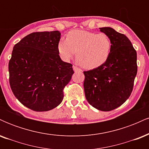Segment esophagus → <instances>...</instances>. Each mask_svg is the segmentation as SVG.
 <instances>
[{
	"label": "esophagus",
	"mask_w": 149,
	"mask_h": 149,
	"mask_svg": "<svg viewBox=\"0 0 149 149\" xmlns=\"http://www.w3.org/2000/svg\"><path fill=\"white\" fill-rule=\"evenodd\" d=\"M73 70H74L75 72H80V71H82V70L76 66H73Z\"/></svg>",
	"instance_id": "1"
}]
</instances>
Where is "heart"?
Here are the masks:
<instances>
[{"label":"heart","instance_id":"obj_1","mask_svg":"<svg viewBox=\"0 0 149 149\" xmlns=\"http://www.w3.org/2000/svg\"><path fill=\"white\" fill-rule=\"evenodd\" d=\"M58 51L61 58L68 61L76 55L85 69H92L104 64L109 59L112 48L110 37L107 33L74 30L61 39Z\"/></svg>","mask_w":149,"mask_h":149}]
</instances>
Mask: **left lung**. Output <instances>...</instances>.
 Wrapping results in <instances>:
<instances>
[{
	"label": "left lung",
	"instance_id": "obj_1",
	"mask_svg": "<svg viewBox=\"0 0 149 149\" xmlns=\"http://www.w3.org/2000/svg\"><path fill=\"white\" fill-rule=\"evenodd\" d=\"M112 42L108 60L102 66L84 71V90L89 104L98 110L110 111L130 96L137 73L136 52L124 34L110 27L100 28Z\"/></svg>",
	"mask_w": 149,
	"mask_h": 149
}]
</instances>
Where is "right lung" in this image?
<instances>
[{
	"label": "right lung",
	"mask_w": 149,
	"mask_h": 149,
	"mask_svg": "<svg viewBox=\"0 0 149 149\" xmlns=\"http://www.w3.org/2000/svg\"><path fill=\"white\" fill-rule=\"evenodd\" d=\"M60 36L58 31L33 32L13 47L8 65L10 88L24 106L35 111L60 104L74 73L73 65L59 55Z\"/></svg>",
	"instance_id": "1"
}]
</instances>
